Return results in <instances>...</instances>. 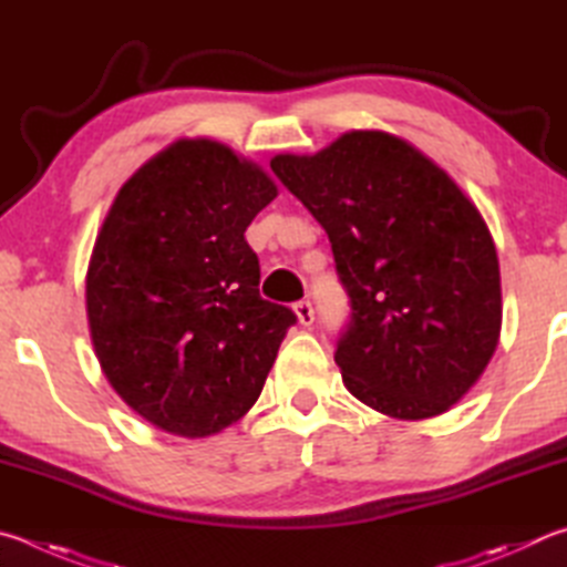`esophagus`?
I'll list each match as a JSON object with an SVG mask.
<instances>
[{"label": "esophagus", "instance_id": "esophagus-1", "mask_svg": "<svg viewBox=\"0 0 567 567\" xmlns=\"http://www.w3.org/2000/svg\"><path fill=\"white\" fill-rule=\"evenodd\" d=\"M293 311H296V319H299V323L301 326H311L313 323V306H311V301H299L293 306Z\"/></svg>", "mask_w": 567, "mask_h": 567}]
</instances>
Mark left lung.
Listing matches in <instances>:
<instances>
[{"label":"left lung","instance_id":"obj_1","mask_svg":"<svg viewBox=\"0 0 567 567\" xmlns=\"http://www.w3.org/2000/svg\"><path fill=\"white\" fill-rule=\"evenodd\" d=\"M271 168L326 228L351 296L336 349L346 389L399 421L449 411L501 341L498 254L478 206L421 148L373 128Z\"/></svg>","mask_w":567,"mask_h":567}]
</instances>
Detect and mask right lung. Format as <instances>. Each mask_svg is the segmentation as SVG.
Instances as JSON below:
<instances>
[{"label":"right lung","instance_id":"1","mask_svg":"<svg viewBox=\"0 0 567 567\" xmlns=\"http://www.w3.org/2000/svg\"><path fill=\"white\" fill-rule=\"evenodd\" d=\"M278 196L214 138H178L118 188L86 268L99 365L128 409L206 439L258 401L296 316L258 293L244 231Z\"/></svg>","mask_w":567,"mask_h":567}]
</instances>
